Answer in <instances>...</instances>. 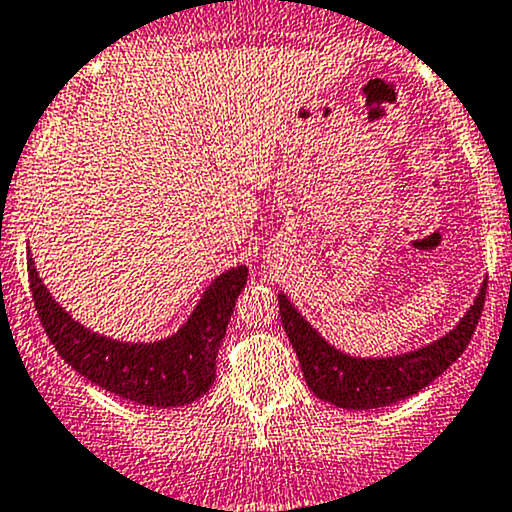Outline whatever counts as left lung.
Masks as SVG:
<instances>
[{
    "label": "left lung",
    "instance_id": "left-lung-1",
    "mask_svg": "<svg viewBox=\"0 0 512 512\" xmlns=\"http://www.w3.org/2000/svg\"><path fill=\"white\" fill-rule=\"evenodd\" d=\"M486 300V280L474 305L464 312L444 337L395 356H351L339 351L300 315L283 293H278L280 322L298 354L302 376L312 393L324 403L344 410L386 408L430 386L464 354L471 342Z\"/></svg>",
    "mask_w": 512,
    "mask_h": 512
}]
</instances>
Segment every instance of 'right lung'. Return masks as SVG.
<instances>
[{
    "label": "right lung",
    "instance_id": "obj_1",
    "mask_svg": "<svg viewBox=\"0 0 512 512\" xmlns=\"http://www.w3.org/2000/svg\"><path fill=\"white\" fill-rule=\"evenodd\" d=\"M246 276V266L219 273L178 332L158 342L131 344L104 337L73 320L48 293L29 254L34 305L60 359L95 386L148 408H178L210 390L219 344Z\"/></svg>",
    "mask_w": 512,
    "mask_h": 512
}]
</instances>
